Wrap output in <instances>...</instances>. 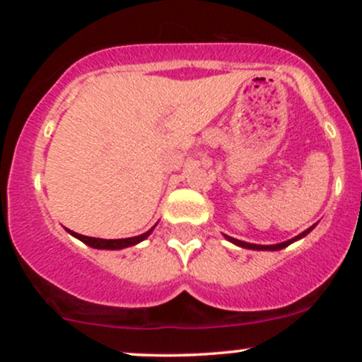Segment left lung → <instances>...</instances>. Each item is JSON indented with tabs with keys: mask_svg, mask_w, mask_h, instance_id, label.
<instances>
[{
	"mask_svg": "<svg viewBox=\"0 0 362 362\" xmlns=\"http://www.w3.org/2000/svg\"><path fill=\"white\" fill-rule=\"evenodd\" d=\"M313 228H315V224H313V226H311V228H308V230H306V231H303L301 235L294 236V238L288 240V242L276 243V245H255V243H247V242H242V240L231 238V236H228V235H224V238H226L228 242H231V243L238 245V247H242V248H250V250H282V248H286V247H288V245H291L293 242H296V240H300V238H303V236L308 235L310 231L313 230Z\"/></svg>",
	"mask_w": 362,
	"mask_h": 362,
	"instance_id": "8db88e82",
	"label": "left lung"
}]
</instances>
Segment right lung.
Returning a JSON list of instances; mask_svg holds the SVG:
<instances>
[{"instance_id":"1","label":"right lung","mask_w":362,"mask_h":362,"mask_svg":"<svg viewBox=\"0 0 362 362\" xmlns=\"http://www.w3.org/2000/svg\"><path fill=\"white\" fill-rule=\"evenodd\" d=\"M155 230V226L151 228V230L146 231V233L139 235V236H132V238H120V240H103V238H93V236H85V235H78L74 233V231L68 230L66 228V231H68L69 235H73L74 238L81 240L83 243H86L88 247L91 248H98V250H122V248H127V247H132V245L143 242L144 238H148L149 235H151V231Z\"/></svg>"}]
</instances>
